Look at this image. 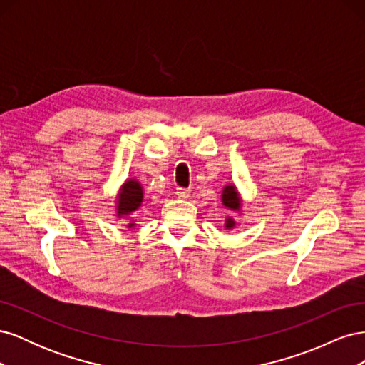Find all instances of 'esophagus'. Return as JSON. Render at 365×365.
<instances>
[{"label":"esophagus","instance_id":"obj_1","mask_svg":"<svg viewBox=\"0 0 365 365\" xmlns=\"http://www.w3.org/2000/svg\"><path fill=\"white\" fill-rule=\"evenodd\" d=\"M190 189H182V187H178V189H176V196L178 197H181V200H187V197L190 196Z\"/></svg>","mask_w":365,"mask_h":365}]
</instances>
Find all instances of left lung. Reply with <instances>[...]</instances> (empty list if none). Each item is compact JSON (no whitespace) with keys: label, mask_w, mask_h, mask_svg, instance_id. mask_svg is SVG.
<instances>
[{"label":"left lung","mask_w":365,"mask_h":365,"mask_svg":"<svg viewBox=\"0 0 365 365\" xmlns=\"http://www.w3.org/2000/svg\"><path fill=\"white\" fill-rule=\"evenodd\" d=\"M222 204L225 207H228L230 210H233V212H239L240 210V200H239V195L236 192V187L235 185H225L224 190H222ZM225 227L227 228H233L235 227V220L231 217L225 219Z\"/></svg>","instance_id":"1"}]
</instances>
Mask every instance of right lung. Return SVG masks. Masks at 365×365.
<instances>
[{
	"label": "right lung",
	"mask_w": 365,
	"mask_h": 365,
	"mask_svg": "<svg viewBox=\"0 0 365 365\" xmlns=\"http://www.w3.org/2000/svg\"><path fill=\"white\" fill-rule=\"evenodd\" d=\"M143 202V187L137 180H129L121 187L120 196L117 200V213L118 216H128L134 213ZM135 224H129L128 227H134Z\"/></svg>",
	"instance_id": "add662e5"
}]
</instances>
